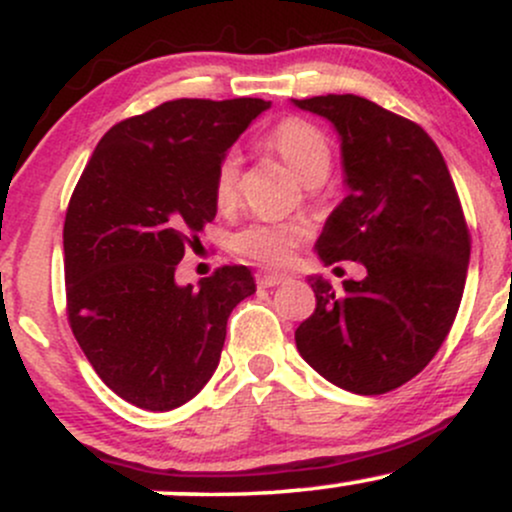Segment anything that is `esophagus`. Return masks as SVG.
I'll list each match as a JSON object with an SVG mask.
<instances>
[{
    "label": "esophagus",
    "mask_w": 512,
    "mask_h": 512,
    "mask_svg": "<svg viewBox=\"0 0 512 512\" xmlns=\"http://www.w3.org/2000/svg\"><path fill=\"white\" fill-rule=\"evenodd\" d=\"M286 279H289V276L279 272H260L257 274V286H260V289H272V286L284 284Z\"/></svg>",
    "instance_id": "esophagus-1"
}]
</instances>
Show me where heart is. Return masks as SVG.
Segmentation results:
<instances>
[{
	"instance_id": "heart-1",
	"label": "heart",
	"mask_w": 512,
	"mask_h": 512,
	"mask_svg": "<svg viewBox=\"0 0 512 512\" xmlns=\"http://www.w3.org/2000/svg\"><path fill=\"white\" fill-rule=\"evenodd\" d=\"M269 149L286 161L305 185H320L332 166V149L325 134L305 120H284L267 137ZM240 154L228 151L221 158L214 178V199L219 207H231L238 197ZM308 236L305 223H255L233 238V248L243 257L262 264H284L293 257V250Z\"/></svg>"
}]
</instances>
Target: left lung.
Segmentation results:
<instances>
[{
	"label": "left lung",
	"instance_id": "8db88e82",
	"mask_svg": "<svg viewBox=\"0 0 512 512\" xmlns=\"http://www.w3.org/2000/svg\"><path fill=\"white\" fill-rule=\"evenodd\" d=\"M291 103L325 117L342 149L346 197L327 216L317 257L366 267L342 291L308 276L317 308L296 346L332 385L383 395L428 366L455 322L469 267L460 199L443 154L414 122L354 93Z\"/></svg>",
	"mask_w": 512,
	"mask_h": 512
}]
</instances>
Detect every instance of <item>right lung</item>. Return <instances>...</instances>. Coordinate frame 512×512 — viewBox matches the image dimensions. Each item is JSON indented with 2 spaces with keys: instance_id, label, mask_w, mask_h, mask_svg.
<instances>
[{
  "instance_id": "obj_1",
  "label": "right lung",
  "mask_w": 512,
  "mask_h": 512,
  "mask_svg": "<svg viewBox=\"0 0 512 512\" xmlns=\"http://www.w3.org/2000/svg\"><path fill=\"white\" fill-rule=\"evenodd\" d=\"M269 101L180 98L105 132L64 219L69 325L101 380L139 409L170 411L209 383L248 267L182 286L175 269L216 216L221 158Z\"/></svg>"
}]
</instances>
